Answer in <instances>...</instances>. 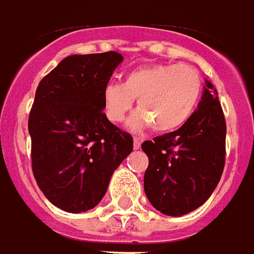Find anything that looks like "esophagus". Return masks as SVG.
Here are the masks:
<instances>
[{
	"mask_svg": "<svg viewBox=\"0 0 254 254\" xmlns=\"http://www.w3.org/2000/svg\"><path fill=\"white\" fill-rule=\"evenodd\" d=\"M140 143H142V140L139 138H134V149L138 150L140 147Z\"/></svg>",
	"mask_w": 254,
	"mask_h": 254,
	"instance_id": "34e87169",
	"label": "esophagus"
}]
</instances>
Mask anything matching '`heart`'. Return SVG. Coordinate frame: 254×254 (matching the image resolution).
I'll list each match as a JSON object with an SVG mask.
<instances>
[{
    "label": "heart",
    "mask_w": 254,
    "mask_h": 254,
    "mask_svg": "<svg viewBox=\"0 0 254 254\" xmlns=\"http://www.w3.org/2000/svg\"><path fill=\"white\" fill-rule=\"evenodd\" d=\"M201 88L200 73L190 64H142L127 71L122 84L105 86L103 107L108 120L122 123L136 99L139 109L128 120L129 128L140 131L153 126L157 132H170L190 120Z\"/></svg>",
    "instance_id": "1"
}]
</instances>
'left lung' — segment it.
I'll list each match as a JSON object with an SVG mask.
<instances>
[{"label":"left lung","mask_w":254,"mask_h":254,"mask_svg":"<svg viewBox=\"0 0 254 254\" xmlns=\"http://www.w3.org/2000/svg\"><path fill=\"white\" fill-rule=\"evenodd\" d=\"M216 90L205 81L197 109L173 132L145 140L143 187L155 210L181 216L200 207L218 186L226 160V120Z\"/></svg>","instance_id":"1"}]
</instances>
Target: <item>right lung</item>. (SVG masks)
Returning <instances> with one entry per match:
<instances>
[{
  "label": "right lung",
  "instance_id": "add662e5",
  "mask_svg": "<svg viewBox=\"0 0 254 254\" xmlns=\"http://www.w3.org/2000/svg\"><path fill=\"white\" fill-rule=\"evenodd\" d=\"M122 61L116 51L70 55L39 82L28 119L32 172L61 210L96 207L132 151V136L103 111V90Z\"/></svg>",
  "mask_w": 254,
  "mask_h": 254
}]
</instances>
